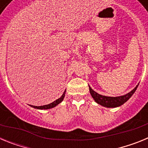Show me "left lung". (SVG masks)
<instances>
[{
  "label": "left lung",
  "instance_id": "left-lung-1",
  "mask_svg": "<svg viewBox=\"0 0 148 148\" xmlns=\"http://www.w3.org/2000/svg\"><path fill=\"white\" fill-rule=\"evenodd\" d=\"M138 86V84L133 90H131L130 92L127 93L126 95H121V96H117V97H110V96L100 95V94L95 92L90 86H89V89H90V94H91L92 97L93 98V99L96 103H98V104L101 106L106 107V108H117V107H119V106L122 105L123 104H125L127 101L131 97L133 94L136 90Z\"/></svg>",
  "mask_w": 148,
  "mask_h": 148
}]
</instances>
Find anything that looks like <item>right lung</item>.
<instances>
[{
    "mask_svg": "<svg viewBox=\"0 0 148 148\" xmlns=\"http://www.w3.org/2000/svg\"><path fill=\"white\" fill-rule=\"evenodd\" d=\"M65 92H66V90H65L64 92L63 95H61L59 99H58L57 100L55 101L52 102L51 104H47V105L38 106H38H33V105H30V106H31V107H32V108H35V109H39V110H47V109H50V108H55L56 106L58 105V104H60V103H61V101L64 100V96H65Z\"/></svg>",
    "mask_w": 148,
    "mask_h": 148,
    "instance_id": "right-lung-1",
    "label": "right lung"
}]
</instances>
